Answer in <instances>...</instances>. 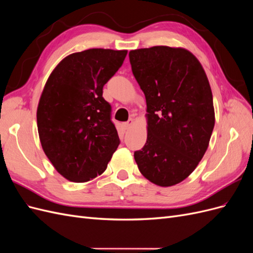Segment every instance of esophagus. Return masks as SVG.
<instances>
[{"label": "esophagus", "instance_id": "obj_1", "mask_svg": "<svg viewBox=\"0 0 253 253\" xmlns=\"http://www.w3.org/2000/svg\"><path fill=\"white\" fill-rule=\"evenodd\" d=\"M133 122H134V120H133V119H128L127 121H126L125 124H124L125 128H126V129H127V128L131 127V126H132V125H133Z\"/></svg>", "mask_w": 253, "mask_h": 253}]
</instances>
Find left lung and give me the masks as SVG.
<instances>
[{
    "instance_id": "8db88e82",
    "label": "left lung",
    "mask_w": 253,
    "mask_h": 253,
    "mask_svg": "<svg viewBox=\"0 0 253 253\" xmlns=\"http://www.w3.org/2000/svg\"><path fill=\"white\" fill-rule=\"evenodd\" d=\"M128 57L148 112L147 142L134 152L135 162L151 182L174 186L195 170L208 148L215 122L208 78L183 48L153 46Z\"/></svg>"
}]
</instances>
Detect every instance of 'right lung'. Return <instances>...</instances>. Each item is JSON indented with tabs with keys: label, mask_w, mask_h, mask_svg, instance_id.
<instances>
[{
	"label": "right lung",
	"mask_w": 253,
	"mask_h": 253,
	"mask_svg": "<svg viewBox=\"0 0 253 253\" xmlns=\"http://www.w3.org/2000/svg\"><path fill=\"white\" fill-rule=\"evenodd\" d=\"M126 50L91 48L67 56L50 74L37 111L45 154L75 182L103 173L120 143L103 86L124 63Z\"/></svg>",
	"instance_id": "1"
}]
</instances>
